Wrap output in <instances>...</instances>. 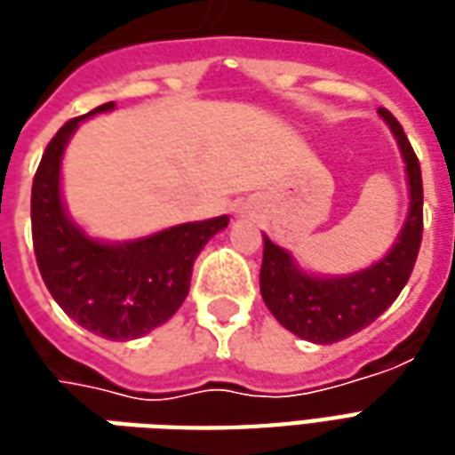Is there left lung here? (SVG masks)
Returning a JSON list of instances; mask_svg holds the SVG:
<instances>
[{
  "mask_svg": "<svg viewBox=\"0 0 455 455\" xmlns=\"http://www.w3.org/2000/svg\"><path fill=\"white\" fill-rule=\"evenodd\" d=\"M397 139L410 182V214L390 253L365 270L341 277L309 275L297 266L285 248L263 234L260 295L287 331L312 343H336L372 324L397 299L407 285L424 228V189L421 168L400 121L387 109H378Z\"/></svg>",
  "mask_w": 455,
  "mask_h": 455,
  "instance_id": "obj_1",
  "label": "left lung"
}]
</instances>
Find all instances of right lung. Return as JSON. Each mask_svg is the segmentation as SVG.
<instances>
[{
	"mask_svg": "<svg viewBox=\"0 0 455 455\" xmlns=\"http://www.w3.org/2000/svg\"><path fill=\"white\" fill-rule=\"evenodd\" d=\"M70 119L48 143L31 188V231L41 277L63 312L112 341H129L165 324L189 292L192 266L228 217L189 221L126 243L94 241L70 221L60 197V160L80 121Z\"/></svg>",
	"mask_w": 455,
	"mask_h": 455,
	"instance_id": "add662e5",
	"label": "right lung"
}]
</instances>
